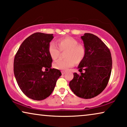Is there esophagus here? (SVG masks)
<instances>
[{"label": "esophagus", "instance_id": "1", "mask_svg": "<svg viewBox=\"0 0 127 127\" xmlns=\"http://www.w3.org/2000/svg\"><path fill=\"white\" fill-rule=\"evenodd\" d=\"M61 73H62V75H64V74H65V71H61Z\"/></svg>", "mask_w": 127, "mask_h": 127}]
</instances>
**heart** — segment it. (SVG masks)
<instances>
[{
    "label": "heart",
    "mask_w": 127,
    "mask_h": 127,
    "mask_svg": "<svg viewBox=\"0 0 127 127\" xmlns=\"http://www.w3.org/2000/svg\"><path fill=\"white\" fill-rule=\"evenodd\" d=\"M58 48L54 43H50L48 46V53L53 60L60 57V51H65L64 60H58L54 64V68L66 70L72 67L74 64L81 63L86 55V49L84 46L79 43L77 40L70 36L60 38L57 40Z\"/></svg>",
    "instance_id": "obj_1"
}]
</instances>
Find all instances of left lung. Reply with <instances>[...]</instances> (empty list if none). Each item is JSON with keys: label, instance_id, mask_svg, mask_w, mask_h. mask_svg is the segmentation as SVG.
I'll return each mask as SVG.
<instances>
[{"label": "left lung", "instance_id": "1", "mask_svg": "<svg viewBox=\"0 0 127 127\" xmlns=\"http://www.w3.org/2000/svg\"><path fill=\"white\" fill-rule=\"evenodd\" d=\"M81 38L86 55L78 66L80 74L74 73L69 87L77 96L90 99L98 95L107 86L112 72V59L108 47L96 36L86 33ZM83 70L85 72L82 73Z\"/></svg>", "mask_w": 127, "mask_h": 127}]
</instances>
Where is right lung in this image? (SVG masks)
<instances>
[{"mask_svg": "<svg viewBox=\"0 0 127 127\" xmlns=\"http://www.w3.org/2000/svg\"><path fill=\"white\" fill-rule=\"evenodd\" d=\"M53 38V34L34 33L22 42L15 54V79L22 93L32 99L41 100L49 96L62 74L58 69L51 68L53 60L48 46ZM44 68L49 70L43 72Z\"/></svg>", "mask_w": 127, "mask_h": 127, "instance_id": "obj_1", "label": "right lung"}]
</instances>
